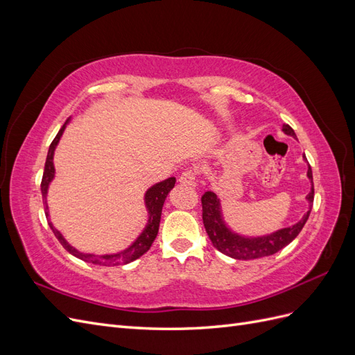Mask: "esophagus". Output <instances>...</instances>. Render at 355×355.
<instances>
[{"instance_id": "obj_1", "label": "esophagus", "mask_w": 355, "mask_h": 355, "mask_svg": "<svg viewBox=\"0 0 355 355\" xmlns=\"http://www.w3.org/2000/svg\"><path fill=\"white\" fill-rule=\"evenodd\" d=\"M196 179H197V173H196V170H192V168L184 170L179 176V182L182 185H196Z\"/></svg>"}]
</instances>
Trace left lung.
<instances>
[{"mask_svg":"<svg viewBox=\"0 0 355 355\" xmlns=\"http://www.w3.org/2000/svg\"><path fill=\"white\" fill-rule=\"evenodd\" d=\"M283 132L288 136L296 137L293 128L288 124L283 125ZM304 159L306 161L305 154H304ZM306 176L311 180V184H313V170H311L309 166H308ZM306 201L309 206L308 211L304 214L302 219H300L297 223L292 225V227L278 230L272 234L259 235V237H247V235H241L230 228V225L225 222L219 197L214 194L213 191H207L204 192V196L201 197L202 223L213 245L216 247L220 253L234 257V259H239V261L259 259V257L271 256L277 252H280L283 247L292 243L297 237V234L302 231L304 225L309 218L311 209H313L314 185H311V191L306 196Z\"/></svg>","mask_w":355,"mask_h":355,"instance_id":"obj_1","label":"left lung"}]
</instances>
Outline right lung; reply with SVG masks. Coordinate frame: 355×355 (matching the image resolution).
I'll list each match as a JSON object with an SVG mask.
<instances>
[{"label":"right lung","instance_id":"right-lung-1","mask_svg":"<svg viewBox=\"0 0 355 355\" xmlns=\"http://www.w3.org/2000/svg\"><path fill=\"white\" fill-rule=\"evenodd\" d=\"M71 121L67 120V123L62 125V128L59 130V133L56 135V137L53 139V142L49 148V153H47V159H46V166H44V173H42V180H41V194H42V200H44L46 204V216L49 219V206H47V192H49V187L51 184V180L55 179V164H53V157H55V151H56V146L60 141V137L65 132V128L68 125V123ZM176 184V178H168L166 180H161L158 184L153 185L145 192V207L148 211V222H146V227L144 228V231L139 234V237L127 247V249L121 250V252H116V253H110V254H94V253H83L80 250L75 249L72 247L63 235L60 234V231H58L55 227H53V223L49 220L50 228L53 231V234L56 235V239L59 240V243L63 245V249L67 252H69L71 254H73L75 257H78V259L84 261V262H89L93 265H101V266H115V265H125V263H130L133 261H136L137 257H141L144 253H146L149 250V247L153 245L157 234H158V227H159V219H161V211H163V206H164V201L168 196V192L173 189Z\"/></svg>","mask_w":355,"mask_h":355}]
</instances>
